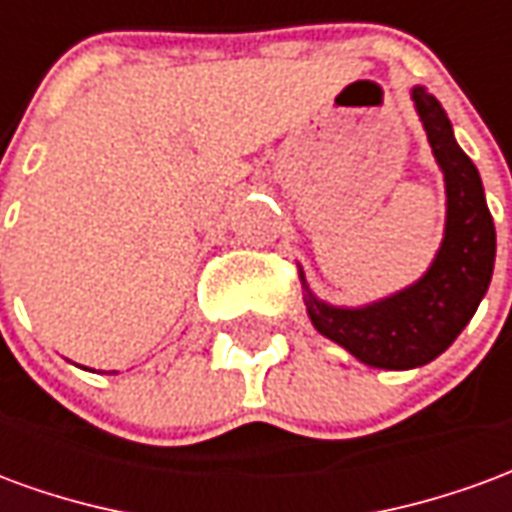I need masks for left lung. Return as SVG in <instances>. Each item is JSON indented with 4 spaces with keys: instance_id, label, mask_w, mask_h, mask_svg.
<instances>
[{
    "instance_id": "obj_1",
    "label": "left lung",
    "mask_w": 512,
    "mask_h": 512,
    "mask_svg": "<svg viewBox=\"0 0 512 512\" xmlns=\"http://www.w3.org/2000/svg\"><path fill=\"white\" fill-rule=\"evenodd\" d=\"M411 101L447 194L444 238L428 271L392 296L362 307H334L312 293L299 268L312 326L378 370H411L444 354L472 321L494 274L496 230L480 172L455 142L439 101L419 84L411 87Z\"/></svg>"
}]
</instances>
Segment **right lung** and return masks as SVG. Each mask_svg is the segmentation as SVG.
I'll return each mask as SVG.
<instances>
[{"label": "right lung", "instance_id": "add662e5", "mask_svg": "<svg viewBox=\"0 0 512 512\" xmlns=\"http://www.w3.org/2000/svg\"><path fill=\"white\" fill-rule=\"evenodd\" d=\"M84 370H87V367H84ZM93 373H95V370H93Z\"/></svg>", "mask_w": 512, "mask_h": 512}]
</instances>
